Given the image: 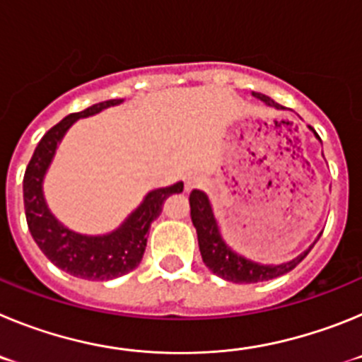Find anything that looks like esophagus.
I'll return each mask as SVG.
<instances>
[{
  "instance_id": "obj_1",
  "label": "esophagus",
  "mask_w": 362,
  "mask_h": 362,
  "mask_svg": "<svg viewBox=\"0 0 362 362\" xmlns=\"http://www.w3.org/2000/svg\"><path fill=\"white\" fill-rule=\"evenodd\" d=\"M203 185V177H199V175H188L187 179H185V190L190 192L194 190V188L201 187Z\"/></svg>"
}]
</instances>
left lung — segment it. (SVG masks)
Returning <instances> with one entry per match:
<instances>
[{"label": "left lung", "mask_w": 362, "mask_h": 362, "mask_svg": "<svg viewBox=\"0 0 362 362\" xmlns=\"http://www.w3.org/2000/svg\"><path fill=\"white\" fill-rule=\"evenodd\" d=\"M252 95L261 99V101H263L264 105H268V107H274L277 108V110H284V107H281L279 103H276V101L268 98V95L259 94V92H252ZM308 129L313 130L312 127H308ZM313 134H315L317 139H321L315 130H313ZM190 216L192 223L196 226L197 241H199V250L201 257H203V263L206 264L216 276L223 277V279L226 281H232V283H261V281L276 279V277L283 276V274H288L290 270H293V268L308 255V252L312 250V246H310L308 250L303 252L300 255H297L296 259H292L288 263L259 264L250 261V259L243 257V255H238L230 246H226V243L221 238L216 217H214L212 204H210L209 197H206L204 192H190ZM319 238H321V235H319Z\"/></svg>", "instance_id": "8db88e82"}]
</instances>
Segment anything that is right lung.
Listing matches in <instances>:
<instances>
[{"instance_id":"add662e5","label":"right lung","mask_w":362,"mask_h":362,"mask_svg":"<svg viewBox=\"0 0 362 362\" xmlns=\"http://www.w3.org/2000/svg\"><path fill=\"white\" fill-rule=\"evenodd\" d=\"M119 103H123V99H108L59 121L41 137L23 177L25 216L36 245L57 268L88 281L116 279L141 263L146 233L152 221L161 214L166 197L183 192V183L148 192L143 203L124 219L123 225L107 235H83L72 232L50 214L43 197V177L56 153L57 143L79 117L94 116L103 108Z\"/></svg>"}]
</instances>
